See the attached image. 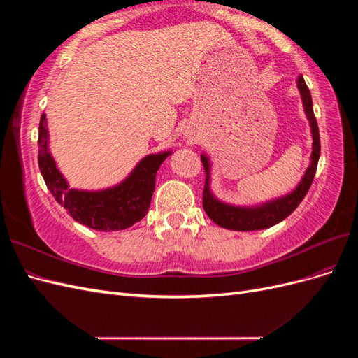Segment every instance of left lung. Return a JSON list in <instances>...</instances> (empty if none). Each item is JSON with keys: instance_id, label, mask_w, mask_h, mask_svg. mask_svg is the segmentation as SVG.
Returning a JSON list of instances; mask_svg holds the SVG:
<instances>
[{"instance_id": "obj_1", "label": "left lung", "mask_w": 358, "mask_h": 358, "mask_svg": "<svg viewBox=\"0 0 358 358\" xmlns=\"http://www.w3.org/2000/svg\"><path fill=\"white\" fill-rule=\"evenodd\" d=\"M297 88L300 91V96L303 101V109H305L306 117L310 127L312 134V154H310V164L305 171V176L301 178L299 185L291 192L285 194L282 197L272 199L266 203H259L255 206H234L230 203H224L213 196L210 189V159L203 154L201 162L206 173L204 191H203V209L208 213L209 218L218 224L222 229L236 230V231H254L263 230L268 227L276 225L278 222L284 221L288 215H291L297 209L300 201L305 199L306 192L309 191L313 176H315L318 159L321 154L320 145V131L315 115H313V104L312 96L309 92L308 85L300 74L297 78Z\"/></svg>"}]
</instances>
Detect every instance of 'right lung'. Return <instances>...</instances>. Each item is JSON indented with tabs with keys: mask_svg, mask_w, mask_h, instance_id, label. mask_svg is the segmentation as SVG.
I'll list each match as a JSON object with an SVG mask.
<instances>
[{
	"mask_svg": "<svg viewBox=\"0 0 358 358\" xmlns=\"http://www.w3.org/2000/svg\"><path fill=\"white\" fill-rule=\"evenodd\" d=\"M171 150L146 155L117 185L99 191L74 189L58 170L49 150L48 119L43 113L38 127V167L50 194L71 218L100 231L125 230L145 218L159 166Z\"/></svg>",
	"mask_w": 358,
	"mask_h": 358,
	"instance_id": "add662e5",
	"label": "right lung"
}]
</instances>
